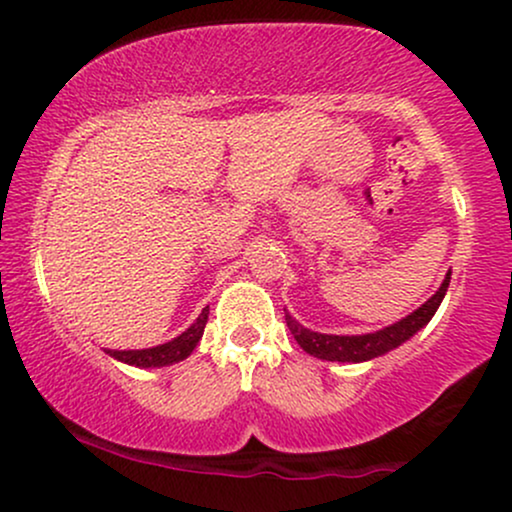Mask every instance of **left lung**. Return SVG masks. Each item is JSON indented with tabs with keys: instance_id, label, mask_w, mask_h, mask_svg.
Here are the masks:
<instances>
[{
	"instance_id": "8db88e82",
	"label": "left lung",
	"mask_w": 512,
	"mask_h": 512,
	"mask_svg": "<svg viewBox=\"0 0 512 512\" xmlns=\"http://www.w3.org/2000/svg\"><path fill=\"white\" fill-rule=\"evenodd\" d=\"M450 286V272L445 274L440 289L433 293L428 301L416 308L414 313L404 317V320L395 322V325L385 327V330L370 332V334H356V337H339V334H320L308 330V327L298 325L293 317L286 313V325L293 334L303 351H308L310 356L322 358V361H339V363H361L370 361V358H378L387 354V351L397 349L399 344L407 342L409 337H414L421 327L428 325L433 315H436L438 305L443 303L445 291Z\"/></svg>"
}]
</instances>
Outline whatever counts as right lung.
<instances>
[{
    "instance_id": "obj_1",
    "label": "right lung",
    "mask_w": 512,
    "mask_h": 512,
    "mask_svg": "<svg viewBox=\"0 0 512 512\" xmlns=\"http://www.w3.org/2000/svg\"><path fill=\"white\" fill-rule=\"evenodd\" d=\"M209 320V305L202 310V315L187 327L180 337H175L173 342L158 344L154 349H137V351H113L108 349V354L117 358V361L129 363V366H139V368H161V366H173V363L182 361L195 351V346L202 339L204 327H207Z\"/></svg>"
}]
</instances>
